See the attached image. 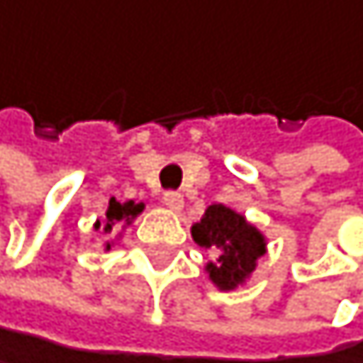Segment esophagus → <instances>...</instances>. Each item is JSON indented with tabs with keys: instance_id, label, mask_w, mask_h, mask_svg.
<instances>
[{
	"instance_id": "obj_1",
	"label": "esophagus",
	"mask_w": 363,
	"mask_h": 363,
	"mask_svg": "<svg viewBox=\"0 0 363 363\" xmlns=\"http://www.w3.org/2000/svg\"><path fill=\"white\" fill-rule=\"evenodd\" d=\"M164 203L174 210V213H180L183 210V206H185V199H183V194H178V192H164Z\"/></svg>"
}]
</instances>
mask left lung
Listing matches in <instances>:
<instances>
[{
  "label": "left lung",
  "mask_w": 363,
  "mask_h": 363,
  "mask_svg": "<svg viewBox=\"0 0 363 363\" xmlns=\"http://www.w3.org/2000/svg\"><path fill=\"white\" fill-rule=\"evenodd\" d=\"M192 238L199 247L217 256L206 263V274L224 293L245 286L267 252V238L261 228L224 203L206 208L203 217L192 224Z\"/></svg>",
  "instance_id": "left-lung-1"
}]
</instances>
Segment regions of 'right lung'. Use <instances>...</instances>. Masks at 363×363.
Returning <instances> with one entry per match:
<instances>
[{"label":"right lung","mask_w":363,"mask_h":363,"mask_svg":"<svg viewBox=\"0 0 363 363\" xmlns=\"http://www.w3.org/2000/svg\"><path fill=\"white\" fill-rule=\"evenodd\" d=\"M144 208L146 206L137 203V201H116V199L109 201V206L105 210V219H96V224H93V228H96V231H102V235L116 233L114 240H107V242L102 245L105 252H109V249L123 238V231L128 226H132V222L144 213Z\"/></svg>","instance_id":"right-lung-1"}]
</instances>
